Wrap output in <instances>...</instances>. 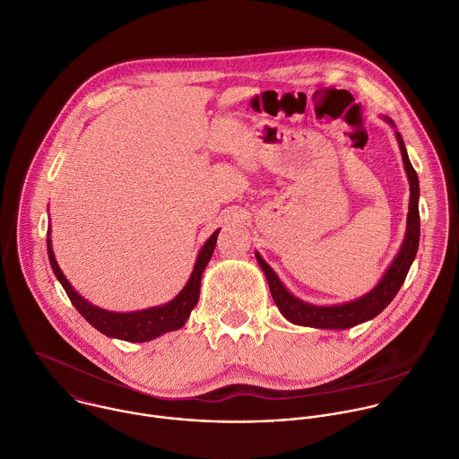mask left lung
<instances>
[{"mask_svg":"<svg viewBox=\"0 0 459 459\" xmlns=\"http://www.w3.org/2000/svg\"><path fill=\"white\" fill-rule=\"evenodd\" d=\"M391 126L393 120L385 118ZM396 140H398V147L402 152V161H403V169L407 172V179H409V188H411V197H409V213H407V230H405V238L402 242V247L398 251V255L394 256V260L391 262V265L387 267L385 274L382 276V280L377 283L375 289H371L368 294H364L359 299L342 303V305H332V307H317L312 303H305L301 299H298L296 296H292L283 283L280 281V278L276 276V273L265 264V260L255 253L265 278L271 289V296L276 303V307L280 308V312L285 316V319H289L294 325H301V326H314V328H328V330H344L350 326H355L359 323H364L368 319H373L375 316H378L389 303L391 299L396 296L398 289L402 287L409 267L416 256L418 251V242H420V212H418V197H420V186H418V176L409 161L403 140L400 136V133H396Z\"/></svg>","mask_w":459,"mask_h":459,"instance_id":"obj_1","label":"left lung"}]
</instances>
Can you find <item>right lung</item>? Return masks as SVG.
<instances>
[{
  "label": "right lung",
  "instance_id": "obj_1",
  "mask_svg": "<svg viewBox=\"0 0 459 459\" xmlns=\"http://www.w3.org/2000/svg\"><path fill=\"white\" fill-rule=\"evenodd\" d=\"M217 235H219V230L201 247V251L197 255V262L190 274V280L186 281L185 289L172 301H169L161 307H152V308L136 310V312H109V310L99 308V307L91 305L90 301H86L79 292H75L72 283L63 274L57 260H56L54 249H52L50 231L47 237V246H48V258H50V264H52V269H54L57 280L65 287L74 307L82 314V317L90 325H93L99 332L106 333L108 337H117V339H124L129 342H145V341L156 339L167 332L178 330L186 323L192 308L199 301L201 276L213 255V249L217 244Z\"/></svg>",
  "mask_w": 459,
  "mask_h": 459
}]
</instances>
